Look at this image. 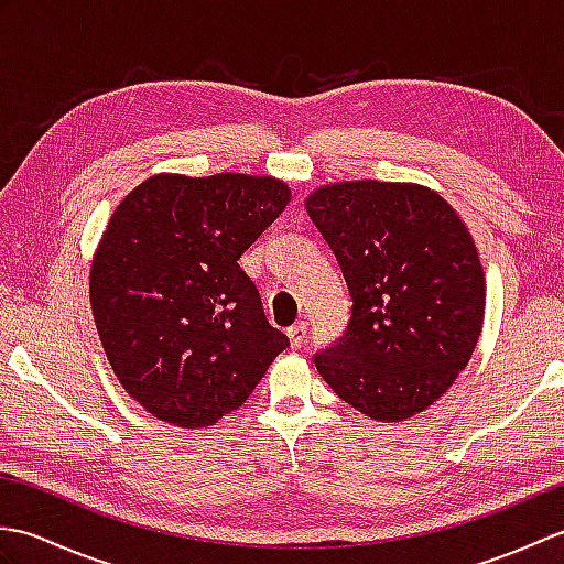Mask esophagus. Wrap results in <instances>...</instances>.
<instances>
[{"mask_svg": "<svg viewBox=\"0 0 564 564\" xmlns=\"http://www.w3.org/2000/svg\"><path fill=\"white\" fill-rule=\"evenodd\" d=\"M289 339H291L293 349H297V346H301L307 339V322L305 319L295 322L293 327H289Z\"/></svg>", "mask_w": 564, "mask_h": 564, "instance_id": "34e87169", "label": "esophagus"}]
</instances>
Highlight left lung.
<instances>
[{"instance_id": "1", "label": "left lung", "mask_w": 564, "mask_h": 564, "mask_svg": "<svg viewBox=\"0 0 564 564\" xmlns=\"http://www.w3.org/2000/svg\"><path fill=\"white\" fill-rule=\"evenodd\" d=\"M305 210L337 257L354 310L317 373L354 410L404 422L443 398L485 322L475 239L438 191L354 178L310 191Z\"/></svg>"}]
</instances>
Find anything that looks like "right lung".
Wrapping results in <instances>:
<instances>
[{
  "label": "right lung",
  "mask_w": 564,
  "mask_h": 564,
  "mask_svg": "<svg viewBox=\"0 0 564 564\" xmlns=\"http://www.w3.org/2000/svg\"><path fill=\"white\" fill-rule=\"evenodd\" d=\"M291 196L269 174L160 172L111 213L89 269L94 325L118 382L160 422L218 424L289 346L237 261Z\"/></svg>",
  "instance_id": "right-lung-1"
}]
</instances>
